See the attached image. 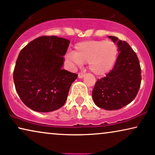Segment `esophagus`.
Returning a JSON list of instances; mask_svg holds the SVG:
<instances>
[{"instance_id":"obj_1","label":"esophagus","mask_w":155,"mask_h":155,"mask_svg":"<svg viewBox=\"0 0 155 155\" xmlns=\"http://www.w3.org/2000/svg\"><path fill=\"white\" fill-rule=\"evenodd\" d=\"M84 75H85V74L83 73H78V78H84Z\"/></svg>"}]
</instances>
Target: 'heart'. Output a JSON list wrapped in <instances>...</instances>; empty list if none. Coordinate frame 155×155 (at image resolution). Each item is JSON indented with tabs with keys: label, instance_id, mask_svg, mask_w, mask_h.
I'll use <instances>...</instances> for the list:
<instances>
[{
	"label": "heart",
	"instance_id": "heart-1",
	"mask_svg": "<svg viewBox=\"0 0 155 155\" xmlns=\"http://www.w3.org/2000/svg\"><path fill=\"white\" fill-rule=\"evenodd\" d=\"M118 48L111 40H89L79 42L68 58L78 65L88 63L89 69L97 75H104L113 68L117 60Z\"/></svg>",
	"mask_w": 155,
	"mask_h": 155
}]
</instances>
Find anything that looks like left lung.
<instances>
[{
	"label": "left lung",
	"mask_w": 155,
	"mask_h": 155,
	"mask_svg": "<svg viewBox=\"0 0 155 155\" xmlns=\"http://www.w3.org/2000/svg\"><path fill=\"white\" fill-rule=\"evenodd\" d=\"M108 37L116 43L120 53L114 68L96 82L92 98L97 107L111 111L121 109L135 98L141 84V68L136 54L127 42Z\"/></svg>",
	"instance_id": "left-lung-1"
}]
</instances>
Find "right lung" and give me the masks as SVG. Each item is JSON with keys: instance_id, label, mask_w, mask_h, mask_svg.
<instances>
[{"instance_id": "1", "label": "right lung", "mask_w": 155, "mask_h": 155, "mask_svg": "<svg viewBox=\"0 0 155 155\" xmlns=\"http://www.w3.org/2000/svg\"><path fill=\"white\" fill-rule=\"evenodd\" d=\"M70 41L42 36L21 50L13 72L17 92L22 102L38 112L62 107L78 75L62 69Z\"/></svg>"}]
</instances>
